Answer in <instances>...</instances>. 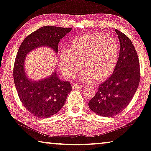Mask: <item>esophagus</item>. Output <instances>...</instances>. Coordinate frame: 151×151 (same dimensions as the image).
<instances>
[{"mask_svg":"<svg viewBox=\"0 0 151 151\" xmlns=\"http://www.w3.org/2000/svg\"><path fill=\"white\" fill-rule=\"evenodd\" d=\"M72 86V88H73L74 89H77V88H81L84 87L83 86L79 85V84H77V83H73Z\"/></svg>","mask_w":151,"mask_h":151,"instance_id":"obj_1","label":"esophagus"}]
</instances>
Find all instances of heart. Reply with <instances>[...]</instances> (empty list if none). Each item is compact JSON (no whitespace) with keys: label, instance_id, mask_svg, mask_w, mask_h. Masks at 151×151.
Wrapping results in <instances>:
<instances>
[{"label":"heart","instance_id":"1","mask_svg":"<svg viewBox=\"0 0 151 151\" xmlns=\"http://www.w3.org/2000/svg\"><path fill=\"white\" fill-rule=\"evenodd\" d=\"M119 55V46L114 38L89 34L72 40L69 50L61 53V67L66 77H74L85 68L81 79L90 81L95 77L103 79L115 67Z\"/></svg>","mask_w":151,"mask_h":151}]
</instances>
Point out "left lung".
<instances>
[{"label": "left lung", "instance_id": "1", "mask_svg": "<svg viewBox=\"0 0 151 151\" xmlns=\"http://www.w3.org/2000/svg\"><path fill=\"white\" fill-rule=\"evenodd\" d=\"M115 32L120 42V52L114 71L99 85L97 92L88 103L89 108L102 116H112L127 107L133 97L140 81L137 53L127 36Z\"/></svg>", "mask_w": 151, "mask_h": 151}]
</instances>
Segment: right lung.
<instances>
[{
  "instance_id": "obj_1",
  "label": "right lung",
  "mask_w": 151,
  "mask_h": 151,
  "mask_svg": "<svg viewBox=\"0 0 151 151\" xmlns=\"http://www.w3.org/2000/svg\"><path fill=\"white\" fill-rule=\"evenodd\" d=\"M71 29V27L43 26L28 35L18 50L13 69L18 95L24 107L38 117L47 118L59 112L72 88L70 82L59 79L57 72L42 81H30L24 71V59L28 52L40 46H49L58 52L60 40Z\"/></svg>"
}]
</instances>
